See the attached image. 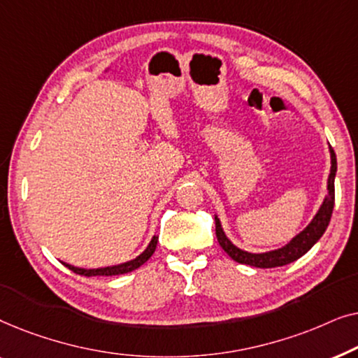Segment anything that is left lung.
I'll return each instance as SVG.
<instances>
[{"label":"left lung","instance_id":"obj_1","mask_svg":"<svg viewBox=\"0 0 358 358\" xmlns=\"http://www.w3.org/2000/svg\"><path fill=\"white\" fill-rule=\"evenodd\" d=\"M329 155H331V173L327 178V194L322 199V202L315 213V217L300 233L295 234L285 246L272 249V251L266 252H249L244 249L238 248L231 239L227 236L224 229L222 227V222L215 215V224H217V239L223 251L233 259L234 262L246 264V266L261 267V268H271V267H280L287 266V264L295 262L296 259L310 251L315 244L320 241V238L324 234L327 224L331 222L332 208H334V179L337 174V159L336 153L329 145Z\"/></svg>","mask_w":358,"mask_h":358}]
</instances>
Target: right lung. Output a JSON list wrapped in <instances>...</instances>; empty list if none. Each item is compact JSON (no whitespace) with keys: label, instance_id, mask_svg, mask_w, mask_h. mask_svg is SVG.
<instances>
[{"label":"right lung","instance_id":"obj_1","mask_svg":"<svg viewBox=\"0 0 358 358\" xmlns=\"http://www.w3.org/2000/svg\"><path fill=\"white\" fill-rule=\"evenodd\" d=\"M156 244H158V236L151 238V241L146 249L141 254H138L135 259H130V261L122 262V264H115V266H107V267H97V268H83V267H75L70 266V264H65V267L70 268L78 275H85V277H94V275H120V273H127L135 271L140 266L148 261V259L153 256V252L156 251Z\"/></svg>","mask_w":358,"mask_h":358}]
</instances>
